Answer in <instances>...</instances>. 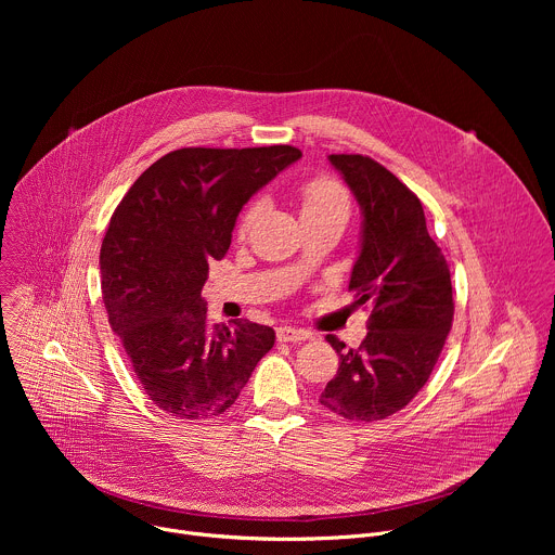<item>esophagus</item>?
<instances>
[{
  "instance_id": "1",
  "label": "esophagus",
  "mask_w": 555,
  "mask_h": 555,
  "mask_svg": "<svg viewBox=\"0 0 555 555\" xmlns=\"http://www.w3.org/2000/svg\"><path fill=\"white\" fill-rule=\"evenodd\" d=\"M276 338H279V343H300V340L311 338V334L305 332V330H296V327L283 325V327L276 330Z\"/></svg>"
}]
</instances>
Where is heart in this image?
Returning a JSON list of instances; mask_svg holds the SVG:
<instances>
[{"mask_svg":"<svg viewBox=\"0 0 555 555\" xmlns=\"http://www.w3.org/2000/svg\"><path fill=\"white\" fill-rule=\"evenodd\" d=\"M298 197H300L302 221L311 219V217H340L347 221L349 210H351V199H349L347 189L332 178H313V180L305 182L298 191ZM259 210H261V202H255L248 206V210L242 217V225H240L242 234L248 232V228L257 219Z\"/></svg>","mask_w":555,"mask_h":555,"instance_id":"obj_1","label":"heart"}]
</instances>
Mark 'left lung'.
Instances as JSON below:
<instances>
[{
  "label": "left lung",
  "mask_w": 555,
  "mask_h": 555,
  "mask_svg": "<svg viewBox=\"0 0 555 555\" xmlns=\"http://www.w3.org/2000/svg\"><path fill=\"white\" fill-rule=\"evenodd\" d=\"M362 210L360 255L351 270L353 305L371 302L366 338L345 349L321 404L349 422L402 411L428 382L452 327L450 270L430 240L420 197L379 163L358 153L330 155Z\"/></svg>",
  "instance_id": "8db88e82"
}]
</instances>
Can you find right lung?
Returning <instances> with one entry per match:
<instances>
[{
	"label": "right lung",
	"mask_w": 555,
	"mask_h": 555,
	"mask_svg": "<svg viewBox=\"0 0 555 555\" xmlns=\"http://www.w3.org/2000/svg\"><path fill=\"white\" fill-rule=\"evenodd\" d=\"M289 144L186 146L163 155L127 191L101 246V287L112 330L149 400L202 422L240 398L274 330L206 321L202 287L221 261L244 204L296 163Z\"/></svg>",
	"instance_id": "right-lung-1"
}]
</instances>
